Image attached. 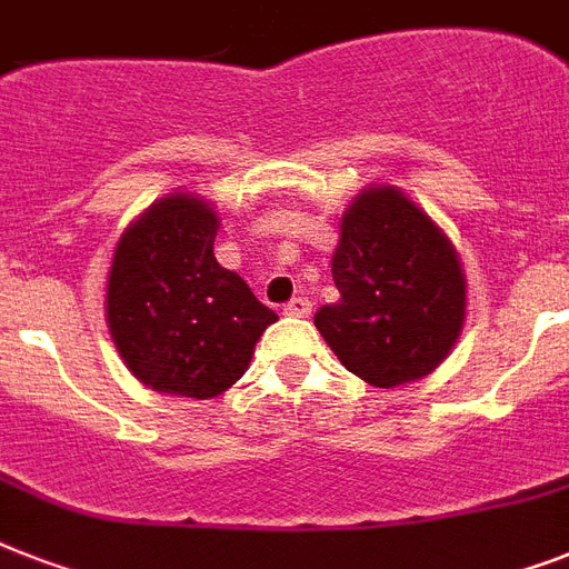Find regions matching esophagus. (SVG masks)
I'll use <instances>...</instances> for the list:
<instances>
[{
  "label": "esophagus",
  "mask_w": 569,
  "mask_h": 569,
  "mask_svg": "<svg viewBox=\"0 0 569 569\" xmlns=\"http://www.w3.org/2000/svg\"><path fill=\"white\" fill-rule=\"evenodd\" d=\"M283 312L286 316H295V319H307L312 312V303L307 301V298H292V301L283 307Z\"/></svg>",
  "instance_id": "1"
}]
</instances>
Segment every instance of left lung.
Returning <instances> with one entry per match:
<instances>
[{"instance_id":"obj_1","label":"left lung","mask_w":569,"mask_h":569,"mask_svg":"<svg viewBox=\"0 0 569 569\" xmlns=\"http://www.w3.org/2000/svg\"><path fill=\"white\" fill-rule=\"evenodd\" d=\"M337 303L316 328L348 372L380 389L422 380L467 319V274L442 227L396 186H369L339 218Z\"/></svg>"}]
</instances>
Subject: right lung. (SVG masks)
<instances>
[{"mask_svg": "<svg viewBox=\"0 0 569 569\" xmlns=\"http://www.w3.org/2000/svg\"><path fill=\"white\" fill-rule=\"evenodd\" d=\"M221 218L194 191L156 200L120 232L106 325L120 360L153 392L214 398L248 372L277 312L212 248Z\"/></svg>", "mask_w": 569, "mask_h": 569, "instance_id": "add662e5", "label": "right lung"}]
</instances>
